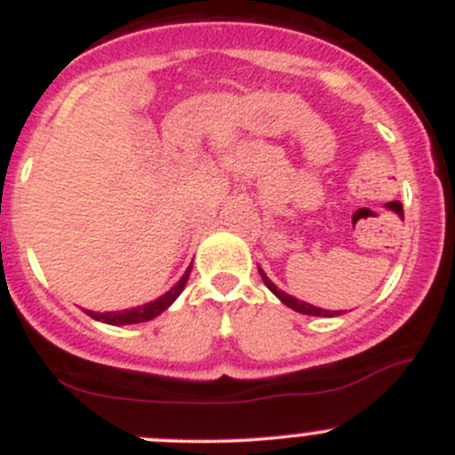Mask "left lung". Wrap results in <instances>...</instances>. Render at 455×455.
I'll use <instances>...</instances> for the list:
<instances>
[{"mask_svg": "<svg viewBox=\"0 0 455 455\" xmlns=\"http://www.w3.org/2000/svg\"><path fill=\"white\" fill-rule=\"evenodd\" d=\"M257 267H259V266H257ZM259 275H261V279H264L266 288L270 290L272 294H275L276 299L281 300V303L288 305L290 309H294V312L307 314V315H324V318H331V315H340L342 314V312H329V309H320V307H315V305H309V303H305V300H299V299H294V296L285 294V291H281L275 283H272L270 279H267L266 272L261 270V267H259Z\"/></svg>", "mask_w": 455, "mask_h": 455, "instance_id": "left-lung-1", "label": "left lung"}]
</instances>
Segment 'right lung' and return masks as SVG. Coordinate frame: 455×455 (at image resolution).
I'll list each match as a JSON object with an SVG mask.
<instances>
[{"mask_svg":"<svg viewBox=\"0 0 455 455\" xmlns=\"http://www.w3.org/2000/svg\"><path fill=\"white\" fill-rule=\"evenodd\" d=\"M189 272H191V266L185 270V275L180 276L179 283L174 285L170 291H165L164 296H159L156 300H150V303L146 305H140V307H131V309H124V312H89V309H84L91 318L93 320H100V323H107V324H115V327H119V324H137V323H148V320L156 318L161 312H165L167 307H170L172 303H174L176 299H179L180 291L185 290V283H188L189 279Z\"/></svg>","mask_w":455,"mask_h":455,"instance_id":"1","label":"right lung"}]
</instances>
